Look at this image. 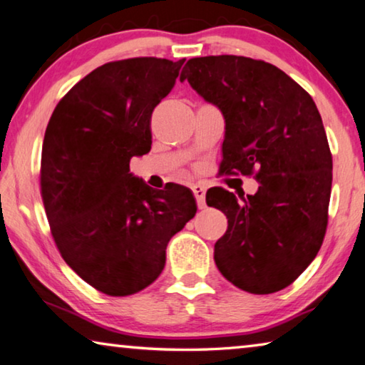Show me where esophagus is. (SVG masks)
Listing matches in <instances>:
<instances>
[{"mask_svg":"<svg viewBox=\"0 0 365 365\" xmlns=\"http://www.w3.org/2000/svg\"><path fill=\"white\" fill-rule=\"evenodd\" d=\"M193 195L196 197V204L200 209L205 207V188L202 185H195L193 187Z\"/></svg>","mask_w":365,"mask_h":365,"instance_id":"34e87169","label":"esophagus"}]
</instances>
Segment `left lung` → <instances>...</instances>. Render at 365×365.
Wrapping results in <instances>:
<instances>
[{"label": "left lung", "instance_id": "1", "mask_svg": "<svg viewBox=\"0 0 365 365\" xmlns=\"http://www.w3.org/2000/svg\"><path fill=\"white\" fill-rule=\"evenodd\" d=\"M185 79L223 113L222 174H254L260 183L242 201L223 188L205 195L228 218L217 268L246 292H277L308 268L326 236L332 153L319 111L300 84L255 58H190Z\"/></svg>", "mask_w": 365, "mask_h": 365}]
</instances>
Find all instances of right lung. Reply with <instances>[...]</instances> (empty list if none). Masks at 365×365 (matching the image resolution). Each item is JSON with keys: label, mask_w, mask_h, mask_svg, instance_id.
<instances>
[{"label": "right lung", "mask_w": 365, "mask_h": 365, "mask_svg": "<svg viewBox=\"0 0 365 365\" xmlns=\"http://www.w3.org/2000/svg\"><path fill=\"white\" fill-rule=\"evenodd\" d=\"M185 61L135 57L91 71L65 94L46 128L41 196L68 267L98 292L132 295L165 264V247L196 214L193 193L153 190L129 163L151 148V113Z\"/></svg>", "instance_id": "right-lung-1"}]
</instances>
